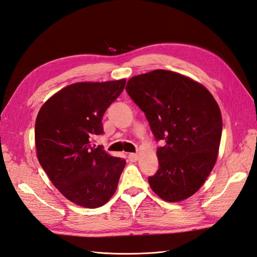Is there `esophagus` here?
<instances>
[{
    "instance_id": "34e87169",
    "label": "esophagus",
    "mask_w": 257,
    "mask_h": 257,
    "mask_svg": "<svg viewBox=\"0 0 257 257\" xmlns=\"http://www.w3.org/2000/svg\"><path fill=\"white\" fill-rule=\"evenodd\" d=\"M128 159H129L130 162H137L138 159H139V155L136 154V153H130L128 155Z\"/></svg>"
}]
</instances>
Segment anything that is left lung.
I'll return each mask as SVG.
<instances>
[{
    "label": "left lung",
    "instance_id": "left-lung-1",
    "mask_svg": "<svg viewBox=\"0 0 257 257\" xmlns=\"http://www.w3.org/2000/svg\"><path fill=\"white\" fill-rule=\"evenodd\" d=\"M126 91L143 110L156 141L159 169L149 183L161 199L179 202L194 194L212 172L222 119L210 92L186 76L156 69L133 77Z\"/></svg>",
    "mask_w": 257,
    "mask_h": 257
}]
</instances>
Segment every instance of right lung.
I'll return each instance as SVG.
<instances>
[{"label": "right lung", "instance_id": "1", "mask_svg": "<svg viewBox=\"0 0 257 257\" xmlns=\"http://www.w3.org/2000/svg\"><path fill=\"white\" fill-rule=\"evenodd\" d=\"M126 80L78 82L50 97L39 110L37 156L52 183L66 199L83 207L104 205L115 193L126 161L92 144L103 135L104 113Z\"/></svg>", "mask_w": 257, "mask_h": 257}]
</instances>
